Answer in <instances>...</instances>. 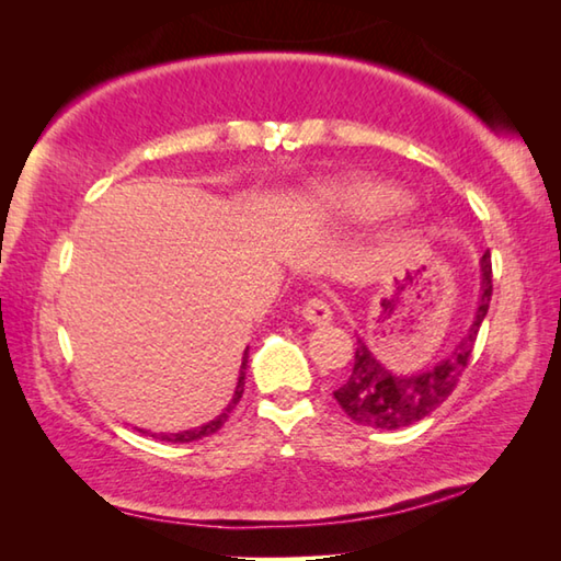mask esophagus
<instances>
[{
    "label": "esophagus",
    "mask_w": 561,
    "mask_h": 561,
    "mask_svg": "<svg viewBox=\"0 0 561 561\" xmlns=\"http://www.w3.org/2000/svg\"><path fill=\"white\" fill-rule=\"evenodd\" d=\"M301 317L307 319L309 324H314V327L329 324V321H331V307H329V304H327L324 299L314 297V299H309L307 304H304V307H301Z\"/></svg>",
    "instance_id": "34e87169"
}]
</instances>
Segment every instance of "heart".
I'll return each instance as SVG.
<instances>
[{"mask_svg":"<svg viewBox=\"0 0 561 561\" xmlns=\"http://www.w3.org/2000/svg\"><path fill=\"white\" fill-rule=\"evenodd\" d=\"M309 205L327 215L358 217V220H383V217L405 213L411 207V197L396 185L354 175L317 185L309 195Z\"/></svg>","mask_w":561,"mask_h":561,"instance_id":"b5f03b06","label":"heart"}]
</instances>
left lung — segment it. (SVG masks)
<instances>
[{"mask_svg": "<svg viewBox=\"0 0 561 561\" xmlns=\"http://www.w3.org/2000/svg\"><path fill=\"white\" fill-rule=\"evenodd\" d=\"M482 291L478 309H474V319L465 336L455 344L448 356L440 358L438 364L425 368L421 374L398 376L376 360L371 348L364 344V339L356 341L354 354V368L351 376L341 383L334 398L344 413L366 428H381V431H398L405 425H413L431 415L445 398H448L455 386L465 374L470 364L474 339L482 327V319L488 317L490 299H492V262L490 252L482 254Z\"/></svg>", "mask_w": 561, "mask_h": 561, "instance_id": "left-lung-1", "label": "left lung"}]
</instances>
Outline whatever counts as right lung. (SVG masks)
<instances>
[{
	"instance_id": "obj_1",
	"label": "right lung",
	"mask_w": 561,
	"mask_h": 561,
	"mask_svg": "<svg viewBox=\"0 0 561 561\" xmlns=\"http://www.w3.org/2000/svg\"><path fill=\"white\" fill-rule=\"evenodd\" d=\"M244 368H247V351H244V358H242V368H240V378H237V388H234V396H232V401H230V405L225 408V413H220L215 417V421H210V423H205V425H201V428H195V431H185V433H173V435H158L160 440H168V443H193V440H201V438H205V435H213V433H217L225 425V421H227V415L232 413V408L240 403V398H242V393H244ZM156 438V435H153Z\"/></svg>"
}]
</instances>
